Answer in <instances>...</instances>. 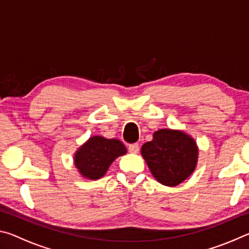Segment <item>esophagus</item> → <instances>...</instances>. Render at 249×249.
<instances>
[{
    "label": "esophagus",
    "mask_w": 249,
    "mask_h": 249,
    "mask_svg": "<svg viewBox=\"0 0 249 249\" xmlns=\"http://www.w3.org/2000/svg\"><path fill=\"white\" fill-rule=\"evenodd\" d=\"M128 151L132 154H137L140 151V145L138 144H130L128 145Z\"/></svg>",
    "instance_id": "obj_1"
}]
</instances>
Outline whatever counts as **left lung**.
I'll return each mask as SVG.
<instances>
[{"instance_id": "1", "label": "left lung", "mask_w": 249, "mask_h": 249, "mask_svg": "<svg viewBox=\"0 0 249 249\" xmlns=\"http://www.w3.org/2000/svg\"><path fill=\"white\" fill-rule=\"evenodd\" d=\"M196 142L181 130L162 128L154 133L151 142L142 146V156L155 179L175 187L195 171L197 162Z\"/></svg>"}]
</instances>
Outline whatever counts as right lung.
Masks as SVG:
<instances>
[{
  "label": "right lung",
  "instance_id": "right-lung-1",
  "mask_svg": "<svg viewBox=\"0 0 249 249\" xmlns=\"http://www.w3.org/2000/svg\"><path fill=\"white\" fill-rule=\"evenodd\" d=\"M126 153V147L121 141L93 136L75 151L74 165L84 178L96 180L107 174L117 157Z\"/></svg>",
  "mask_w": 249,
  "mask_h": 249
}]
</instances>
